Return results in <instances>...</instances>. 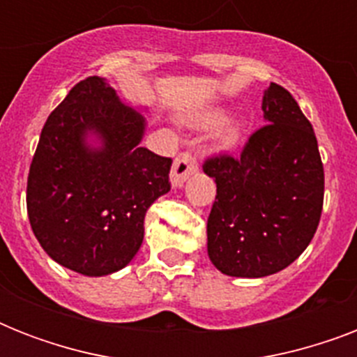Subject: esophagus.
<instances>
[{"label": "esophagus", "instance_id": "1", "mask_svg": "<svg viewBox=\"0 0 357 357\" xmlns=\"http://www.w3.org/2000/svg\"><path fill=\"white\" fill-rule=\"evenodd\" d=\"M198 170V161L196 157L189 151L185 153H179L176 157V161L172 165V172H170V181H172V187H181L185 183V179L192 176V174Z\"/></svg>", "mask_w": 357, "mask_h": 357}]
</instances>
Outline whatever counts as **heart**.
Masks as SVG:
<instances>
[{
    "label": "heart",
    "mask_w": 357,
    "mask_h": 357,
    "mask_svg": "<svg viewBox=\"0 0 357 357\" xmlns=\"http://www.w3.org/2000/svg\"><path fill=\"white\" fill-rule=\"evenodd\" d=\"M229 113L224 107H213L207 109V111H202V113H198L196 116H192V123H195L196 128L211 129L226 122ZM241 135H243V126L238 122H229L224 126V129L220 131V135H218V142H220V146H224V148H234L238 140H241Z\"/></svg>",
    "instance_id": "b5f03b06"
}]
</instances>
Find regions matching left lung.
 <instances>
[{"label":"left lung","instance_id":"obj_1","mask_svg":"<svg viewBox=\"0 0 357 357\" xmlns=\"http://www.w3.org/2000/svg\"><path fill=\"white\" fill-rule=\"evenodd\" d=\"M265 126L238 157L204 162L217 183L207 218V254L222 274L263 278L289 266L315 235L324 168L310 120L283 86L263 96Z\"/></svg>","mask_w":357,"mask_h":357}]
</instances>
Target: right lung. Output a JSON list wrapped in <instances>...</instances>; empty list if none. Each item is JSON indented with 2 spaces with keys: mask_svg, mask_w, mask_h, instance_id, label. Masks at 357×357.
Wrapping results in <instances>:
<instances>
[{
  "mask_svg": "<svg viewBox=\"0 0 357 357\" xmlns=\"http://www.w3.org/2000/svg\"><path fill=\"white\" fill-rule=\"evenodd\" d=\"M144 131V116L98 75L79 81L47 116L27 178V215L59 265L107 276L139 252L146 211L170 190L172 167L140 146Z\"/></svg>",
  "mask_w": 357,
  "mask_h": 357,
  "instance_id": "add662e5",
  "label": "right lung"
}]
</instances>
